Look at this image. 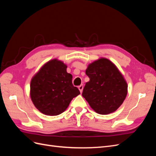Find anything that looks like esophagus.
Segmentation results:
<instances>
[{"instance_id": "esophagus-1", "label": "esophagus", "mask_w": 156, "mask_h": 156, "mask_svg": "<svg viewBox=\"0 0 156 156\" xmlns=\"http://www.w3.org/2000/svg\"><path fill=\"white\" fill-rule=\"evenodd\" d=\"M78 88H79V90L80 92L82 93L83 90V84H81V85L79 86V87H78Z\"/></svg>"}]
</instances>
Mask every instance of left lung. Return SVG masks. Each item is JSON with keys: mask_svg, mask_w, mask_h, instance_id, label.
Wrapping results in <instances>:
<instances>
[{"mask_svg": "<svg viewBox=\"0 0 156 156\" xmlns=\"http://www.w3.org/2000/svg\"><path fill=\"white\" fill-rule=\"evenodd\" d=\"M86 83L82 96L100 115L114 112L123 103L127 94L124 75L110 60L101 57L88 65Z\"/></svg>", "mask_w": 156, "mask_h": 156, "instance_id": "obj_1", "label": "left lung"}]
</instances>
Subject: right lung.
<instances>
[{"instance_id":"1","label":"right lung","mask_w":156,"mask_h":156,"mask_svg":"<svg viewBox=\"0 0 156 156\" xmlns=\"http://www.w3.org/2000/svg\"><path fill=\"white\" fill-rule=\"evenodd\" d=\"M67 65L56 58L44 64L30 81V96L35 107L43 114L56 116L68 107L71 101L80 94L73 85L72 75Z\"/></svg>"}]
</instances>
